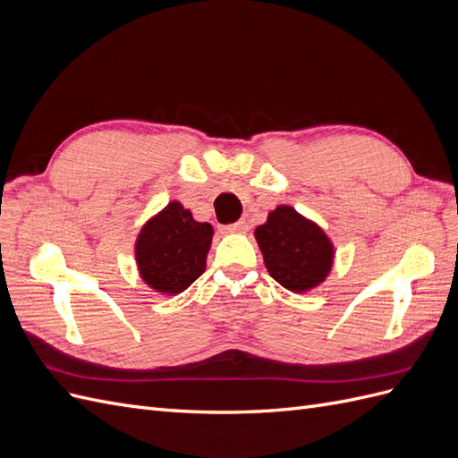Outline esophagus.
<instances>
[{"instance_id": "1", "label": "esophagus", "mask_w": 458, "mask_h": 458, "mask_svg": "<svg viewBox=\"0 0 458 458\" xmlns=\"http://www.w3.org/2000/svg\"><path fill=\"white\" fill-rule=\"evenodd\" d=\"M248 229V224H246V221H237V224H231V225H227L225 227V231L227 233H244Z\"/></svg>"}]
</instances>
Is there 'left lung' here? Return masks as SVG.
Here are the masks:
<instances>
[{
  "label": "left lung",
  "instance_id": "obj_1",
  "mask_svg": "<svg viewBox=\"0 0 458 458\" xmlns=\"http://www.w3.org/2000/svg\"><path fill=\"white\" fill-rule=\"evenodd\" d=\"M254 237L269 275L290 293L321 286L335 266L336 248L325 229L288 204L271 210Z\"/></svg>",
  "mask_w": 458,
  "mask_h": 458
}]
</instances>
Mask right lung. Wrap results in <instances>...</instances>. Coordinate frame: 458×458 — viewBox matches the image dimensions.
Masks as SVG:
<instances>
[{"instance_id": "1", "label": "right lung", "mask_w": 458, "mask_h": 458, "mask_svg": "<svg viewBox=\"0 0 458 458\" xmlns=\"http://www.w3.org/2000/svg\"><path fill=\"white\" fill-rule=\"evenodd\" d=\"M214 227L197 221L179 200L150 216L135 237V266L143 283L164 296H177L206 271Z\"/></svg>"}]
</instances>
